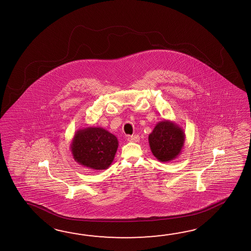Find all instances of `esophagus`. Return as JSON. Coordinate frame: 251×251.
<instances>
[{
	"mask_svg": "<svg viewBox=\"0 0 251 251\" xmlns=\"http://www.w3.org/2000/svg\"><path fill=\"white\" fill-rule=\"evenodd\" d=\"M139 135H134V136H128V140L129 142H139Z\"/></svg>",
	"mask_w": 251,
	"mask_h": 251,
	"instance_id": "34e87169",
	"label": "esophagus"
}]
</instances>
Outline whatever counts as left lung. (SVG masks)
Here are the masks:
<instances>
[{
  "label": "left lung",
  "instance_id": "left-lung-1",
  "mask_svg": "<svg viewBox=\"0 0 251 251\" xmlns=\"http://www.w3.org/2000/svg\"><path fill=\"white\" fill-rule=\"evenodd\" d=\"M184 141V129L169 120L156 123L149 135L151 152L160 162H170L176 159L182 152Z\"/></svg>",
  "mask_w": 251,
  "mask_h": 251
}]
</instances>
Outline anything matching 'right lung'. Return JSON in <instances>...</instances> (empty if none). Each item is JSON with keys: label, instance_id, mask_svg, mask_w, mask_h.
Wrapping results in <instances>:
<instances>
[{"label": "right lung", "instance_id": "1", "mask_svg": "<svg viewBox=\"0 0 251 251\" xmlns=\"http://www.w3.org/2000/svg\"><path fill=\"white\" fill-rule=\"evenodd\" d=\"M116 136L100 127L79 128L70 150L79 165L94 170H104L112 165L117 152Z\"/></svg>", "mask_w": 251, "mask_h": 251}]
</instances>
